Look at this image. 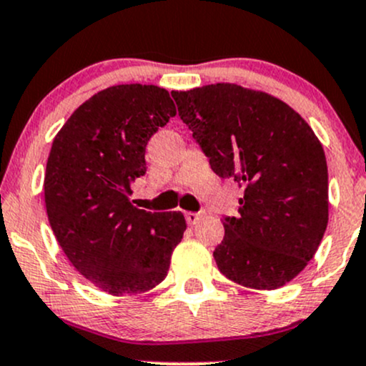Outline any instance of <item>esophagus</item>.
Returning <instances> with one entry per match:
<instances>
[{"instance_id": "34e87169", "label": "esophagus", "mask_w": 366, "mask_h": 366, "mask_svg": "<svg viewBox=\"0 0 366 366\" xmlns=\"http://www.w3.org/2000/svg\"><path fill=\"white\" fill-rule=\"evenodd\" d=\"M204 215H207V212H187V213H186V220H187L189 225H194V224H197V222H199L201 218H203Z\"/></svg>"}]
</instances>
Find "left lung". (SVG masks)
Instances as JSON below:
<instances>
[{
  "label": "left lung",
  "instance_id": "1",
  "mask_svg": "<svg viewBox=\"0 0 366 366\" xmlns=\"http://www.w3.org/2000/svg\"><path fill=\"white\" fill-rule=\"evenodd\" d=\"M179 117L218 177L244 186L213 251L227 279L282 287L317 253L329 222V174L320 141L300 113L236 84L172 92Z\"/></svg>",
  "mask_w": 366,
  "mask_h": 366
}]
</instances>
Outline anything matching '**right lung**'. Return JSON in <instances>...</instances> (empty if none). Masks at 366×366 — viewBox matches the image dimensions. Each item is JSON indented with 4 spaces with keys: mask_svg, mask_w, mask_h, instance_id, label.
<instances>
[{
    "mask_svg": "<svg viewBox=\"0 0 366 366\" xmlns=\"http://www.w3.org/2000/svg\"><path fill=\"white\" fill-rule=\"evenodd\" d=\"M175 113L169 91L158 86L108 87L72 113L49 151V225L75 270L112 296L162 282L187 227L180 212L151 213L130 203V182L146 174V144Z\"/></svg>",
    "mask_w": 366,
    "mask_h": 366,
    "instance_id": "right-lung-1",
    "label": "right lung"
}]
</instances>
